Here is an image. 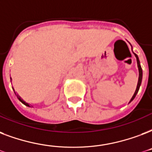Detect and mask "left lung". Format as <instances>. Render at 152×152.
I'll return each mask as SVG.
<instances>
[{
  "label": "left lung",
  "mask_w": 152,
  "mask_h": 152,
  "mask_svg": "<svg viewBox=\"0 0 152 152\" xmlns=\"http://www.w3.org/2000/svg\"><path fill=\"white\" fill-rule=\"evenodd\" d=\"M131 46H132V45H131ZM134 55H135V58H136V61H137L138 69H139V80H138L137 87H136V89H135V93H134V95H133L132 97V99H131V100H130V102H129V103H131V102L132 101L133 99H135V96H136V94L138 93V91H139L140 87V85H141V82H142V78H143V71H142V68H141V66H140V62L139 57H138V56L136 55L135 53H134Z\"/></svg>",
  "instance_id": "left-lung-1"
}]
</instances>
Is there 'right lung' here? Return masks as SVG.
<instances>
[{
    "instance_id": "add662e5",
    "label": "right lung",
    "mask_w": 152,
    "mask_h": 152,
    "mask_svg": "<svg viewBox=\"0 0 152 152\" xmlns=\"http://www.w3.org/2000/svg\"><path fill=\"white\" fill-rule=\"evenodd\" d=\"M14 92H15V91H14ZM15 94H16V92H15ZM16 96H17V98H18V99H19L20 101L21 102L22 104H24L25 105V106H27V107H30L29 104H28V103H26V102H25V101H24V99H21V97L20 96H18V95H17V94H16Z\"/></svg>"
}]
</instances>
